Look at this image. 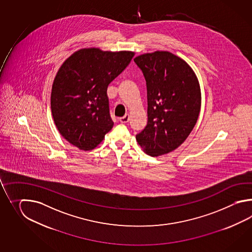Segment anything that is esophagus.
Here are the masks:
<instances>
[{"label": "esophagus", "mask_w": 252, "mask_h": 252, "mask_svg": "<svg viewBox=\"0 0 252 252\" xmlns=\"http://www.w3.org/2000/svg\"><path fill=\"white\" fill-rule=\"evenodd\" d=\"M119 120H120V122L122 124H126V123H128V120H129V115H128V113H126L124 116L121 117Z\"/></svg>", "instance_id": "obj_1"}]
</instances>
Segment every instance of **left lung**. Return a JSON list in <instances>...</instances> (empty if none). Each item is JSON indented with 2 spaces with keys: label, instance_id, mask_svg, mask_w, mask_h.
I'll return each instance as SVG.
<instances>
[{
  "label": "left lung",
  "instance_id": "obj_1",
  "mask_svg": "<svg viewBox=\"0 0 252 252\" xmlns=\"http://www.w3.org/2000/svg\"><path fill=\"white\" fill-rule=\"evenodd\" d=\"M147 85L148 124L136 135L152 157L176 150L187 139L198 119L201 92L192 68L167 51L134 59Z\"/></svg>",
  "mask_w": 252,
  "mask_h": 252
}]
</instances>
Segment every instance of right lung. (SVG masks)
<instances>
[{
  "instance_id": "right-lung-1",
  "label": "right lung",
  "mask_w": 252,
  "mask_h": 252,
  "mask_svg": "<svg viewBox=\"0 0 252 252\" xmlns=\"http://www.w3.org/2000/svg\"><path fill=\"white\" fill-rule=\"evenodd\" d=\"M133 56L130 51L85 48L61 65L52 86L51 112L59 132L69 143L91 150L112 129L108 86Z\"/></svg>"
}]
</instances>
